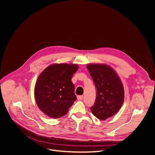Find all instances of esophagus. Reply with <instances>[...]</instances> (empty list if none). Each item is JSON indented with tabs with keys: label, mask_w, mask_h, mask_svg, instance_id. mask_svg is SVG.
Returning a JSON list of instances; mask_svg holds the SVG:
<instances>
[{
	"label": "esophagus",
	"mask_w": 155,
	"mask_h": 155,
	"mask_svg": "<svg viewBox=\"0 0 155 155\" xmlns=\"http://www.w3.org/2000/svg\"><path fill=\"white\" fill-rule=\"evenodd\" d=\"M77 98H78V100H82L83 98V96H78Z\"/></svg>",
	"instance_id": "esophagus-1"
}]
</instances>
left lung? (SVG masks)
<instances>
[{
  "label": "left lung",
  "instance_id": "1",
  "mask_svg": "<svg viewBox=\"0 0 155 155\" xmlns=\"http://www.w3.org/2000/svg\"><path fill=\"white\" fill-rule=\"evenodd\" d=\"M87 68L97 90L90 109L97 118L105 120L118 112L124 101V89L118 74L105 64H88Z\"/></svg>",
  "mask_w": 155,
  "mask_h": 155
}]
</instances>
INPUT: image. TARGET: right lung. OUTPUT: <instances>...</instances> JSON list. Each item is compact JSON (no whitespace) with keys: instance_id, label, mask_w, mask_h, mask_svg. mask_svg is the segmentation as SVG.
Masks as SVG:
<instances>
[{"instance_id":"add662e5","label":"right lung","mask_w":155,"mask_h":155,"mask_svg":"<svg viewBox=\"0 0 155 155\" xmlns=\"http://www.w3.org/2000/svg\"><path fill=\"white\" fill-rule=\"evenodd\" d=\"M78 70L76 64H52L39 76L34 88V96L39 109L52 118L66 114L76 100L74 74Z\"/></svg>"}]
</instances>
